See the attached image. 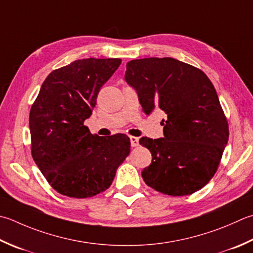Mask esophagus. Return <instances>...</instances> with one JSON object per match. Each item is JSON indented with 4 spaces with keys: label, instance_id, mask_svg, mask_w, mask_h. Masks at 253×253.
I'll list each match as a JSON object with an SVG mask.
<instances>
[{
    "label": "esophagus",
    "instance_id": "esophagus-1",
    "mask_svg": "<svg viewBox=\"0 0 253 253\" xmlns=\"http://www.w3.org/2000/svg\"><path fill=\"white\" fill-rule=\"evenodd\" d=\"M130 143H131V147L139 146V139H138L137 137H130Z\"/></svg>",
    "mask_w": 253,
    "mask_h": 253
}]
</instances>
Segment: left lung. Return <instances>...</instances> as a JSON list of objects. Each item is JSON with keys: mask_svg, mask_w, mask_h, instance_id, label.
I'll return each mask as SVG.
<instances>
[{"mask_svg": "<svg viewBox=\"0 0 253 253\" xmlns=\"http://www.w3.org/2000/svg\"><path fill=\"white\" fill-rule=\"evenodd\" d=\"M125 80L147 115L156 110L163 138H140L152 155L141 172L148 186L172 196L190 195L209 183L219 166L229 129L206 74L173 58H143L126 64Z\"/></svg>", "mask_w": 253, "mask_h": 253, "instance_id": "obj_1", "label": "left lung"}]
</instances>
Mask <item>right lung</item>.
Returning a JSON list of instances; mask_svg holds the SVG:
<instances>
[{"instance_id": "add662e5", "label": "right lung", "mask_w": 253, "mask_h": 253, "mask_svg": "<svg viewBox=\"0 0 253 253\" xmlns=\"http://www.w3.org/2000/svg\"><path fill=\"white\" fill-rule=\"evenodd\" d=\"M117 58L81 59L52 71L29 114L32 155L49 184L62 195L86 199L111 186L130 152L124 133L92 135L84 121L97 94L120 67Z\"/></svg>"}]
</instances>
